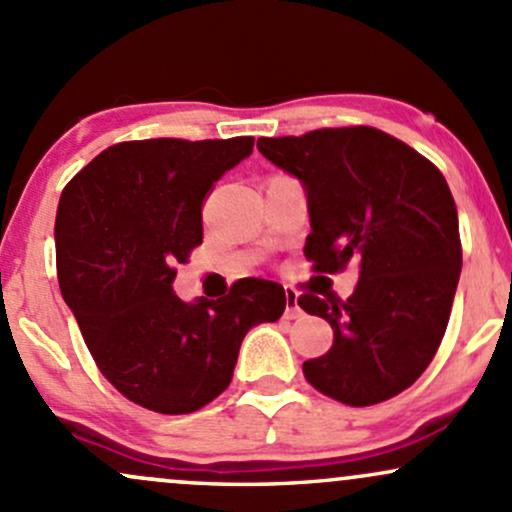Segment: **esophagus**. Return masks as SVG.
<instances>
[{
	"label": "esophagus",
	"instance_id": "esophagus-1",
	"mask_svg": "<svg viewBox=\"0 0 512 512\" xmlns=\"http://www.w3.org/2000/svg\"><path fill=\"white\" fill-rule=\"evenodd\" d=\"M286 311H284V316L286 318H296V316H301V308H299V294H296L294 289H289V286H286Z\"/></svg>",
	"mask_w": 512,
	"mask_h": 512
}]
</instances>
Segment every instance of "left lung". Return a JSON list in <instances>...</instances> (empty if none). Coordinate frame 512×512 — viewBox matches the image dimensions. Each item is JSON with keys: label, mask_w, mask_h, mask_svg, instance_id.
<instances>
[{"label": "left lung", "mask_w": 512, "mask_h": 512, "mask_svg": "<svg viewBox=\"0 0 512 512\" xmlns=\"http://www.w3.org/2000/svg\"><path fill=\"white\" fill-rule=\"evenodd\" d=\"M257 148L306 187L313 272L359 267L347 301L330 286L299 296L333 325V347L303 362V376L345 406L389 401L428 369L452 313L462 240L445 177L372 126L260 138Z\"/></svg>", "instance_id": "1"}]
</instances>
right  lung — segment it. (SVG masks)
<instances>
[{
    "mask_svg": "<svg viewBox=\"0 0 512 512\" xmlns=\"http://www.w3.org/2000/svg\"><path fill=\"white\" fill-rule=\"evenodd\" d=\"M255 138L126 140L70 179L55 216L63 299L99 372L128 401L194 413L233 379L240 342L286 308L284 286L245 277L228 296L184 303L177 265L201 245L213 184L252 153Z\"/></svg>",
    "mask_w": 512,
    "mask_h": 512,
    "instance_id": "right-lung-1",
    "label": "right lung"
}]
</instances>
